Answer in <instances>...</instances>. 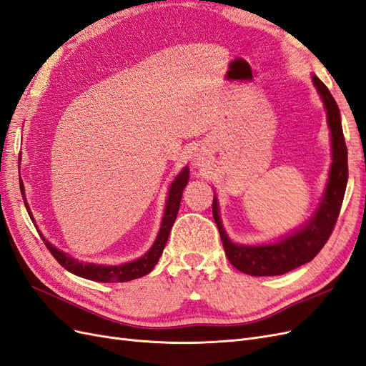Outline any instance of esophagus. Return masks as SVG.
I'll list each match as a JSON object with an SVG mask.
<instances>
[{"label": "esophagus", "mask_w": 366, "mask_h": 366, "mask_svg": "<svg viewBox=\"0 0 366 366\" xmlns=\"http://www.w3.org/2000/svg\"><path fill=\"white\" fill-rule=\"evenodd\" d=\"M194 162H195V164H200V163L203 162V157H202V154H197V156H195V159H194Z\"/></svg>", "instance_id": "34e87169"}]
</instances>
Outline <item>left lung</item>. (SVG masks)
Here are the masks:
<instances>
[{
  "label": "left lung",
  "instance_id": "1",
  "mask_svg": "<svg viewBox=\"0 0 366 366\" xmlns=\"http://www.w3.org/2000/svg\"><path fill=\"white\" fill-rule=\"evenodd\" d=\"M313 84L324 101L328 127L331 129V143H333V163H331L330 169V180L322 204L319 206L315 217L296 234L284 238L280 242H274V244L257 247L238 246L226 235L223 224L219 221L217 198L214 197L212 212L221 241H223L226 257L230 264L242 273L252 276H276L290 272L299 265L312 261L320 249L325 246V242L335 230L348 180L347 145L345 139H343L340 113L335 97L328 92L327 85L315 74Z\"/></svg>",
  "mask_w": 366,
  "mask_h": 366
}]
</instances>
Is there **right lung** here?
<instances>
[{
    "instance_id": "right-lung-1",
    "label": "right lung",
    "mask_w": 366,
    "mask_h": 366,
    "mask_svg": "<svg viewBox=\"0 0 366 366\" xmlns=\"http://www.w3.org/2000/svg\"><path fill=\"white\" fill-rule=\"evenodd\" d=\"M187 180H189V169L184 168L179 175H177V179L171 184L168 202H166L164 215H163L162 227H160V232L157 235V239L154 241V244L148 250V253H145L142 258L132 261V262H127L122 265H96V264H90V262L88 264L79 262L74 258H70L69 254H65L64 252L58 250L56 247H53L46 238H44L41 234L39 235L44 241V244L47 246L49 252L53 254V258L56 259L65 270L71 272L73 274L81 276V278H86V280L97 281V282H125V281L142 278V276L148 274L154 267H156V264L159 262V258L162 257L163 249L166 246V241H168V237H169V232L172 229L177 214H179L182 194H183L184 186L187 184ZM19 187H21V194H24L23 182L19 183ZM24 204H26L27 212L30 214V209H29L26 198H24ZM30 217H31V214H30ZM31 219H33V217H31ZM33 223H35V221H33Z\"/></svg>"
}]
</instances>
